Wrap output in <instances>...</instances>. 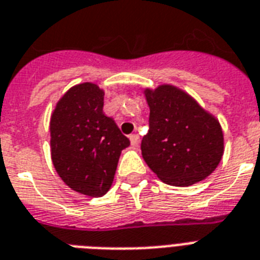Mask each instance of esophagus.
<instances>
[{"instance_id": "34e87169", "label": "esophagus", "mask_w": 260, "mask_h": 260, "mask_svg": "<svg viewBox=\"0 0 260 260\" xmlns=\"http://www.w3.org/2000/svg\"><path fill=\"white\" fill-rule=\"evenodd\" d=\"M128 138H130V143H132L133 147H135V146H137V145H138V143H139V137H138V135H137V134L130 135Z\"/></svg>"}]
</instances>
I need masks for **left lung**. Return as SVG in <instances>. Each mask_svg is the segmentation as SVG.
I'll list each match as a JSON object with an SVG mask.
<instances>
[{
    "label": "left lung",
    "instance_id": "8db88e82",
    "mask_svg": "<svg viewBox=\"0 0 260 260\" xmlns=\"http://www.w3.org/2000/svg\"><path fill=\"white\" fill-rule=\"evenodd\" d=\"M149 133L141 143L147 166L160 181L187 187L211 175L224 151L218 118L184 90L164 83L145 89Z\"/></svg>",
    "mask_w": 260,
    "mask_h": 260
}]
</instances>
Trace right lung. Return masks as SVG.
<instances>
[{"label": "right lung", "instance_id": "add662e5", "mask_svg": "<svg viewBox=\"0 0 260 260\" xmlns=\"http://www.w3.org/2000/svg\"><path fill=\"white\" fill-rule=\"evenodd\" d=\"M104 89L83 82L70 87L50 117V153L69 187L100 198L110 190L122 150L130 141L104 114Z\"/></svg>", "mask_w": 260, "mask_h": 260}]
</instances>
